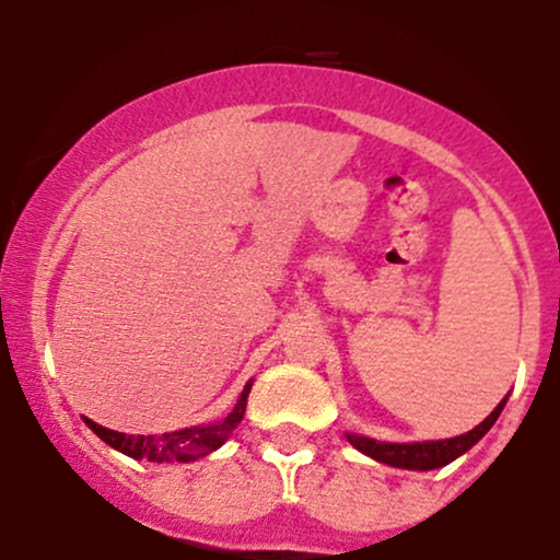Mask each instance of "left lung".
Segmentation results:
<instances>
[{"label":"left lung","mask_w":560,"mask_h":560,"mask_svg":"<svg viewBox=\"0 0 560 560\" xmlns=\"http://www.w3.org/2000/svg\"><path fill=\"white\" fill-rule=\"evenodd\" d=\"M508 402V395L498 402V408L487 416L479 427H474L471 432L460 436H450V440H427V442H382L374 436H363L355 432H347V442L352 447L361 450L363 455L378 460V464H387L392 468H408V471H432V468H442L453 464L455 458L468 453L477 442L492 429V423L498 421V416L503 413Z\"/></svg>","instance_id":"obj_1"}]
</instances>
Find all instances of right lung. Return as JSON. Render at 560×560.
<instances>
[{
	"mask_svg": "<svg viewBox=\"0 0 560 560\" xmlns=\"http://www.w3.org/2000/svg\"><path fill=\"white\" fill-rule=\"evenodd\" d=\"M249 389H253V378L244 384L240 400H236L234 410H231L226 419L213 423H197V427L176 429V432L124 434L115 432V429L100 427V423L86 419V416H83V423H86L102 442H107L113 450H118V453H124L133 460H152V464H191V460L205 458V455H210L213 450L221 447L231 436V432L240 427V421L244 419V408H247Z\"/></svg>",
	"mask_w": 560,
	"mask_h": 560,
	"instance_id": "1",
	"label": "right lung"
}]
</instances>
